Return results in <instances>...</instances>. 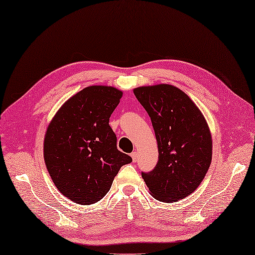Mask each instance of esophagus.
Here are the masks:
<instances>
[{"label":"esophagus","mask_w":255,"mask_h":255,"mask_svg":"<svg viewBox=\"0 0 255 255\" xmlns=\"http://www.w3.org/2000/svg\"><path fill=\"white\" fill-rule=\"evenodd\" d=\"M131 157H132V159H133V162L135 163L137 160V153L136 152H133V153H131Z\"/></svg>","instance_id":"esophagus-1"}]
</instances>
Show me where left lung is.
I'll use <instances>...</instances> for the list:
<instances>
[{
    "mask_svg": "<svg viewBox=\"0 0 255 255\" xmlns=\"http://www.w3.org/2000/svg\"><path fill=\"white\" fill-rule=\"evenodd\" d=\"M134 95L152 121L158 162L142 177L155 199L176 202L197 189L209 169L212 142L204 116L170 85L139 87Z\"/></svg>",
    "mask_w": 255,
    "mask_h": 255,
    "instance_id": "8db88e82",
    "label": "left lung"
}]
</instances>
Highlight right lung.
<instances>
[{
    "mask_svg": "<svg viewBox=\"0 0 255 255\" xmlns=\"http://www.w3.org/2000/svg\"><path fill=\"white\" fill-rule=\"evenodd\" d=\"M121 97L113 87L85 88L59 109L46 132V167L60 193L77 204L101 200L122 166L132 162L117 148L109 126Z\"/></svg>",
    "mask_w": 255,
    "mask_h": 255,
    "instance_id": "right-lung-1",
    "label": "right lung"
}]
</instances>
